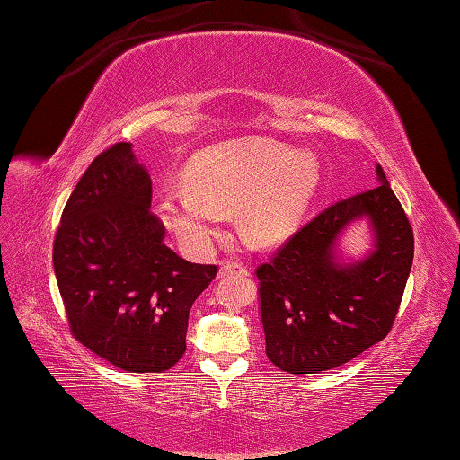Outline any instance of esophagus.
Listing matches in <instances>:
<instances>
[{
  "mask_svg": "<svg viewBox=\"0 0 460 460\" xmlns=\"http://www.w3.org/2000/svg\"><path fill=\"white\" fill-rule=\"evenodd\" d=\"M228 275H248V269L238 262H222L220 277H228Z\"/></svg>",
  "mask_w": 460,
  "mask_h": 460,
  "instance_id": "1",
  "label": "esophagus"
}]
</instances>
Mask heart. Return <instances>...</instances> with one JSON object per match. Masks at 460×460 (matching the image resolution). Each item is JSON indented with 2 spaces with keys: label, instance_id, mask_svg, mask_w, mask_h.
<instances>
[{
  "label": "heart",
  "instance_id": "obj_1",
  "mask_svg": "<svg viewBox=\"0 0 460 460\" xmlns=\"http://www.w3.org/2000/svg\"><path fill=\"white\" fill-rule=\"evenodd\" d=\"M181 181L188 193H167L155 212L191 256H208L224 212L236 206L248 243L270 246L291 236L319 190L321 164L309 149L248 137L193 153Z\"/></svg>",
  "mask_w": 460,
  "mask_h": 460
}]
</instances>
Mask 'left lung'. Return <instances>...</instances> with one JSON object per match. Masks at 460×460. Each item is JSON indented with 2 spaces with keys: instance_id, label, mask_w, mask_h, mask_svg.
Returning <instances> with one entry per match:
<instances>
[{
  "instance_id": "left-lung-1",
  "label": "left lung",
  "mask_w": 460,
  "mask_h": 460,
  "mask_svg": "<svg viewBox=\"0 0 460 460\" xmlns=\"http://www.w3.org/2000/svg\"><path fill=\"white\" fill-rule=\"evenodd\" d=\"M377 185L329 206L256 269L267 356L287 374L348 364L390 333L414 259L412 226L376 165ZM368 222L373 251L341 261L336 243Z\"/></svg>"
}]
</instances>
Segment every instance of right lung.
Segmentation results:
<instances>
[{"mask_svg":"<svg viewBox=\"0 0 460 460\" xmlns=\"http://www.w3.org/2000/svg\"><path fill=\"white\" fill-rule=\"evenodd\" d=\"M149 208L147 169L131 143L112 145L68 198L52 252L72 335L133 374H161L181 359L191 305L217 272L167 248Z\"/></svg>","mask_w":460,"mask_h":460,"instance_id":"1","label":"right lung"}]
</instances>
